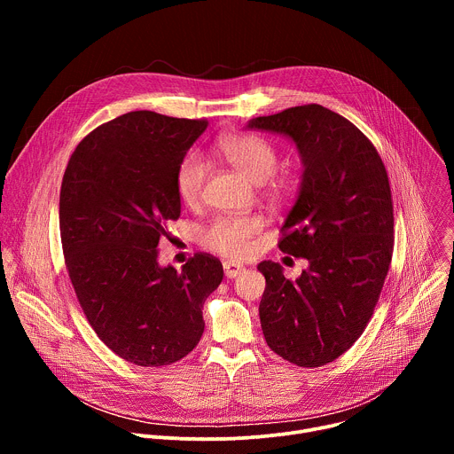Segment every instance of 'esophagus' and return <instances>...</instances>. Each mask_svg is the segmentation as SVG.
<instances>
[{
  "instance_id": "34e87169",
  "label": "esophagus",
  "mask_w": 454,
  "mask_h": 454,
  "mask_svg": "<svg viewBox=\"0 0 454 454\" xmlns=\"http://www.w3.org/2000/svg\"><path fill=\"white\" fill-rule=\"evenodd\" d=\"M223 268H224V275H226L228 278H237L240 273L246 271L244 266L235 264V262H231V261H226V262L223 264Z\"/></svg>"
}]
</instances>
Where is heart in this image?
Instances as JSON below:
<instances>
[{
    "mask_svg": "<svg viewBox=\"0 0 454 454\" xmlns=\"http://www.w3.org/2000/svg\"><path fill=\"white\" fill-rule=\"evenodd\" d=\"M215 151L240 174L253 183L268 184L275 198L286 196L293 188L289 176L273 174L278 165V153L271 142L256 135H224L215 142ZM210 167L198 153L186 154L176 170V190L184 205H198L203 198ZM264 228L258 215H219L201 231V242L221 254L240 258L249 253L251 240Z\"/></svg>",
    "mask_w": 454,
    "mask_h": 454,
    "instance_id": "heart-1",
    "label": "heart"
}]
</instances>
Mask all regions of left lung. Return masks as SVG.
<instances>
[{"label":"left lung","instance_id":"obj_1","mask_svg":"<svg viewBox=\"0 0 454 454\" xmlns=\"http://www.w3.org/2000/svg\"><path fill=\"white\" fill-rule=\"evenodd\" d=\"M249 127L291 137L303 160L300 196L280 228L278 247L307 258L294 282L278 262L258 314L270 348L316 368L343 356L364 333L394 254V201L373 144L345 116L319 104L258 116Z\"/></svg>","mask_w":454,"mask_h":454}]
</instances>
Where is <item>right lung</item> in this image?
<instances>
[{"label": "right lung", "mask_w": 454, "mask_h": 454, "mask_svg": "<svg viewBox=\"0 0 454 454\" xmlns=\"http://www.w3.org/2000/svg\"><path fill=\"white\" fill-rule=\"evenodd\" d=\"M208 121L125 113L84 137L64 170L59 228L72 286L100 341L149 368L200 343L203 303L223 264L198 251L181 271L158 266V242L177 221L176 170Z\"/></svg>", "instance_id": "obj_1"}]
</instances>
